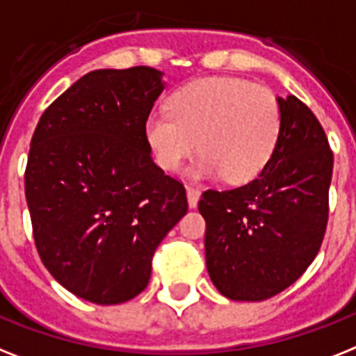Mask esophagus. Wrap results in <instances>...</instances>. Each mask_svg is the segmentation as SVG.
Returning <instances> with one entry per match:
<instances>
[{"instance_id": "esophagus-1", "label": "esophagus", "mask_w": 356, "mask_h": 356, "mask_svg": "<svg viewBox=\"0 0 356 356\" xmlns=\"http://www.w3.org/2000/svg\"><path fill=\"white\" fill-rule=\"evenodd\" d=\"M198 200H200V191L187 185V202H189L191 209H195L196 205H198Z\"/></svg>"}]
</instances>
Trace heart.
<instances>
[{
	"instance_id": "1",
	"label": "heart",
	"mask_w": 356,
	"mask_h": 356,
	"mask_svg": "<svg viewBox=\"0 0 356 356\" xmlns=\"http://www.w3.org/2000/svg\"><path fill=\"white\" fill-rule=\"evenodd\" d=\"M280 123V105L266 87L236 78H204L176 90L169 113H152L143 134L163 171L180 169L200 147L204 156L191 169V178L224 175L229 184H245L271 160Z\"/></svg>"
}]
</instances>
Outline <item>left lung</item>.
<instances>
[{"instance_id":"1","label":"left lung","mask_w":356,"mask_h":356,"mask_svg":"<svg viewBox=\"0 0 356 356\" xmlns=\"http://www.w3.org/2000/svg\"><path fill=\"white\" fill-rule=\"evenodd\" d=\"M280 134L271 160L249 184L205 191V264L231 300L260 302L295 284L315 260L327 225L333 152L309 107L277 98Z\"/></svg>"}]
</instances>
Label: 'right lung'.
<instances>
[{
  "label": "right lung",
  "mask_w": 356,
  "mask_h": 356,
  "mask_svg": "<svg viewBox=\"0 0 356 356\" xmlns=\"http://www.w3.org/2000/svg\"><path fill=\"white\" fill-rule=\"evenodd\" d=\"M163 89L152 67L92 70L32 136L25 196L36 249L56 282L92 304L140 295L152 254L187 213L184 185L152 161L143 134Z\"/></svg>",
  "instance_id": "right-lung-1"
}]
</instances>
